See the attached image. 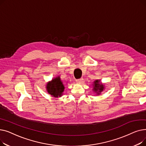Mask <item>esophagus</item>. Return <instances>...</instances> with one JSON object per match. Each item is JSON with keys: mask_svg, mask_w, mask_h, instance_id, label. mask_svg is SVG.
I'll return each mask as SVG.
<instances>
[{"mask_svg": "<svg viewBox=\"0 0 146 146\" xmlns=\"http://www.w3.org/2000/svg\"><path fill=\"white\" fill-rule=\"evenodd\" d=\"M83 78L79 79H76V82H78V83H81V82L83 81Z\"/></svg>", "mask_w": 146, "mask_h": 146, "instance_id": "esophagus-1", "label": "esophagus"}]
</instances>
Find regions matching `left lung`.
I'll list each match as a JSON object with an SVG mask.
<instances>
[{
    "instance_id": "left-lung-1",
    "label": "left lung",
    "mask_w": 146,
    "mask_h": 146,
    "mask_svg": "<svg viewBox=\"0 0 146 146\" xmlns=\"http://www.w3.org/2000/svg\"><path fill=\"white\" fill-rule=\"evenodd\" d=\"M92 85L93 86L92 90L94 91V92H95V94H96V95H101L102 92H103L105 88L104 84L102 83L101 82V80L99 79H97L94 81Z\"/></svg>"
}]
</instances>
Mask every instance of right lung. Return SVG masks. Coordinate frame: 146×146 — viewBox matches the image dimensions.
<instances>
[{
  "mask_svg": "<svg viewBox=\"0 0 146 146\" xmlns=\"http://www.w3.org/2000/svg\"><path fill=\"white\" fill-rule=\"evenodd\" d=\"M45 88L47 93L52 97L58 98L61 97L63 95L65 87L60 76H58L47 82L45 85Z\"/></svg>",
  "mask_w": 146,
  "mask_h": 146,
  "instance_id": "add662e5",
  "label": "right lung"
}]
</instances>
